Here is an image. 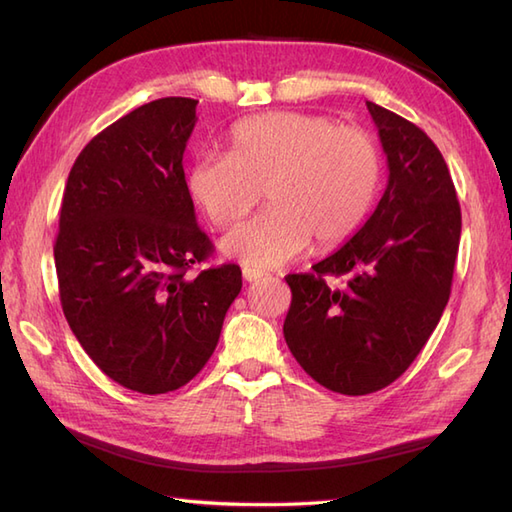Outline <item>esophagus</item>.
Wrapping results in <instances>:
<instances>
[{
  "label": "esophagus",
  "mask_w": 512,
  "mask_h": 512,
  "mask_svg": "<svg viewBox=\"0 0 512 512\" xmlns=\"http://www.w3.org/2000/svg\"><path fill=\"white\" fill-rule=\"evenodd\" d=\"M242 275H244V279H246V281H257V279L266 277L264 270H259V268H250V266H244Z\"/></svg>",
  "instance_id": "34e87169"
}]
</instances>
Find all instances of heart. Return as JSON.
Returning <instances> with one entry per match:
<instances>
[{"mask_svg": "<svg viewBox=\"0 0 512 512\" xmlns=\"http://www.w3.org/2000/svg\"><path fill=\"white\" fill-rule=\"evenodd\" d=\"M380 149L361 127L328 116L275 112L237 123L226 156H202L187 173L191 198L215 228H233L266 191L268 209L222 242L250 266H281L314 239L325 250L363 224L380 187Z\"/></svg>", "mask_w": 512, "mask_h": 512, "instance_id": "b5f03b06", "label": "heart"}]
</instances>
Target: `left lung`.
<instances>
[{
    "label": "left lung",
    "instance_id": "left-lung-1",
    "mask_svg": "<svg viewBox=\"0 0 512 512\" xmlns=\"http://www.w3.org/2000/svg\"><path fill=\"white\" fill-rule=\"evenodd\" d=\"M389 162L376 211L350 242L288 275L284 336L297 363L336 394L365 396L416 361L451 295L462 213L447 162L418 125L367 101ZM348 277L330 289L325 276Z\"/></svg>",
    "mask_w": 512,
    "mask_h": 512
}]
</instances>
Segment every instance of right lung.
Instances as JSON below:
<instances>
[{"label": "right lung", "mask_w": 512, "mask_h": 512, "mask_svg": "<svg viewBox=\"0 0 512 512\" xmlns=\"http://www.w3.org/2000/svg\"><path fill=\"white\" fill-rule=\"evenodd\" d=\"M195 99L167 96L83 147L65 182L54 242L70 330L105 376L138 394L187 385L209 361L242 270L195 222L182 156Z\"/></svg>", "instance_id": "add662e5"}]
</instances>
